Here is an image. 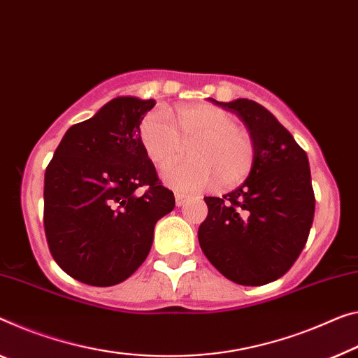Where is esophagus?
<instances>
[{
  "label": "esophagus",
  "mask_w": 358,
  "mask_h": 358,
  "mask_svg": "<svg viewBox=\"0 0 358 358\" xmlns=\"http://www.w3.org/2000/svg\"><path fill=\"white\" fill-rule=\"evenodd\" d=\"M187 200H189V195L176 194V205H178V206H182Z\"/></svg>",
  "instance_id": "34e87169"
}]
</instances>
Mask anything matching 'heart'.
<instances>
[{
  "mask_svg": "<svg viewBox=\"0 0 358 358\" xmlns=\"http://www.w3.org/2000/svg\"><path fill=\"white\" fill-rule=\"evenodd\" d=\"M139 142L148 160L163 168L179 157L182 144H190L192 160L168 166L164 184L179 192H201L219 182L232 189L248 178L256 160L251 136L222 108L192 103L171 113L153 110L139 126Z\"/></svg>",
  "mask_w": 358,
  "mask_h": 358,
  "instance_id": "1",
  "label": "heart"
}]
</instances>
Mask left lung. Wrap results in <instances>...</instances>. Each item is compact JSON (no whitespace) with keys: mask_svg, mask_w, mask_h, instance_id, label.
Instances as JSON below:
<instances>
[{"mask_svg":"<svg viewBox=\"0 0 358 358\" xmlns=\"http://www.w3.org/2000/svg\"><path fill=\"white\" fill-rule=\"evenodd\" d=\"M210 101L243 122L256 160L238 189L222 198L205 196L208 216L198 241L225 278L261 287L287 273L306 246L315 213L309 158L261 103Z\"/></svg>","mask_w":358,"mask_h":358,"instance_id":"1","label":"left lung"}]
</instances>
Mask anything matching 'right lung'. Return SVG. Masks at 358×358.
I'll return each mask as SVG.
<instances>
[{
  "instance_id": "right-lung-1",
  "label": "right lung",
  "mask_w": 358,
  "mask_h": 358,
  "mask_svg": "<svg viewBox=\"0 0 358 358\" xmlns=\"http://www.w3.org/2000/svg\"><path fill=\"white\" fill-rule=\"evenodd\" d=\"M153 107V99H112L69 128L48 164V245L78 282L112 287L133 275L152 248L157 221L174 210L173 192L139 142L141 122Z\"/></svg>"
}]
</instances>
